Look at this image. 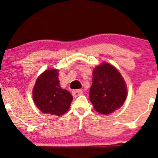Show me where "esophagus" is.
<instances>
[{
  "mask_svg": "<svg viewBox=\"0 0 158 158\" xmlns=\"http://www.w3.org/2000/svg\"><path fill=\"white\" fill-rule=\"evenodd\" d=\"M82 94V90L81 89H77V90H73L72 92V94L74 98L78 97V96L81 95Z\"/></svg>",
  "mask_w": 158,
  "mask_h": 158,
  "instance_id": "obj_1",
  "label": "esophagus"
}]
</instances>
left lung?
Instances as JSON below:
<instances>
[{"label":"left lung","instance_id":"left-lung-1","mask_svg":"<svg viewBox=\"0 0 158 158\" xmlns=\"http://www.w3.org/2000/svg\"><path fill=\"white\" fill-rule=\"evenodd\" d=\"M89 100L97 112L107 115L120 108L127 97V87L120 73L108 63L93 70Z\"/></svg>","mask_w":158,"mask_h":158}]
</instances>
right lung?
<instances>
[{
  "label": "right lung",
  "mask_w": 158,
  "mask_h": 158,
  "mask_svg": "<svg viewBox=\"0 0 158 158\" xmlns=\"http://www.w3.org/2000/svg\"><path fill=\"white\" fill-rule=\"evenodd\" d=\"M35 104L44 114L61 116L67 112L73 96L63 89L58 79V69H48L36 79L32 91Z\"/></svg>",
  "instance_id": "add662e5"
}]
</instances>
